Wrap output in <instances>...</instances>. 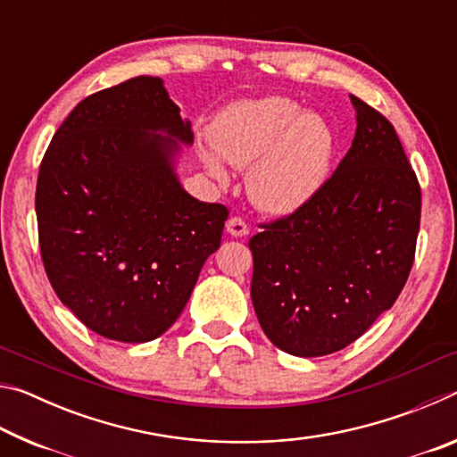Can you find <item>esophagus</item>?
I'll list each match as a JSON object with an SVG mask.
<instances>
[{
	"instance_id": "1",
	"label": "esophagus",
	"mask_w": 457,
	"mask_h": 457,
	"mask_svg": "<svg viewBox=\"0 0 457 457\" xmlns=\"http://www.w3.org/2000/svg\"><path fill=\"white\" fill-rule=\"evenodd\" d=\"M226 231L234 237H244V236H247V231L250 229H247V223L242 218H231L226 223Z\"/></svg>"
}]
</instances>
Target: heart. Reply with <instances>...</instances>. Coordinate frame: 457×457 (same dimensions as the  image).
Here are the masks:
<instances>
[{
    "label": "heart",
    "instance_id": "heart-1",
    "mask_svg": "<svg viewBox=\"0 0 457 457\" xmlns=\"http://www.w3.org/2000/svg\"><path fill=\"white\" fill-rule=\"evenodd\" d=\"M197 157L212 179L231 181L229 167L250 169L247 191L262 212L278 218L303 212L327 187L337 154L335 130L296 100L266 96L242 100L213 122Z\"/></svg>",
    "mask_w": 457,
    "mask_h": 457
}]
</instances>
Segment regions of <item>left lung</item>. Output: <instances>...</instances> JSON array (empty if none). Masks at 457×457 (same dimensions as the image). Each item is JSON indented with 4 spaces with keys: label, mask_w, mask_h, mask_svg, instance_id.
<instances>
[{
    "label": "left lung",
    "mask_w": 457,
    "mask_h": 457,
    "mask_svg": "<svg viewBox=\"0 0 457 457\" xmlns=\"http://www.w3.org/2000/svg\"><path fill=\"white\" fill-rule=\"evenodd\" d=\"M357 130L327 187L250 239L262 330L294 357L337 353L395 304L413 266L421 191L395 129L351 95Z\"/></svg>",
    "instance_id": "8db88e82"
}]
</instances>
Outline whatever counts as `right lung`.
<instances>
[{"label":"right lung","instance_id":"right-lung-1","mask_svg":"<svg viewBox=\"0 0 457 457\" xmlns=\"http://www.w3.org/2000/svg\"><path fill=\"white\" fill-rule=\"evenodd\" d=\"M193 145L157 76H137L76 104L44 154L36 215L46 274L96 335L149 343L179 319L228 210L183 189Z\"/></svg>","mask_w":457,"mask_h":457}]
</instances>
